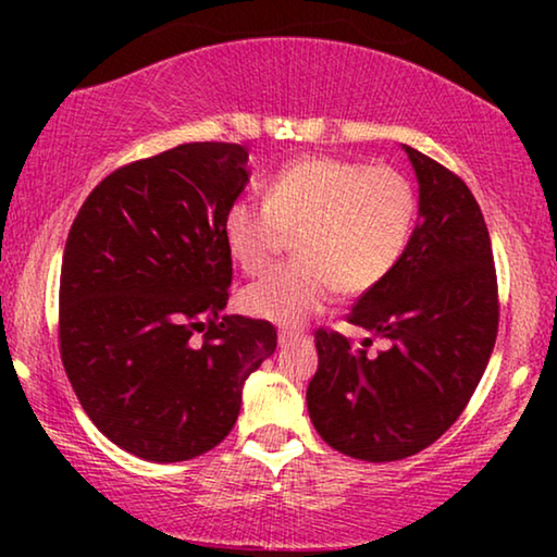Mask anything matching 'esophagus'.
<instances>
[{
  "label": "esophagus",
  "instance_id": "esophagus-1",
  "mask_svg": "<svg viewBox=\"0 0 557 557\" xmlns=\"http://www.w3.org/2000/svg\"><path fill=\"white\" fill-rule=\"evenodd\" d=\"M296 339H299V334H294V332H278V347L292 345V342H296Z\"/></svg>",
  "mask_w": 557,
  "mask_h": 557
}]
</instances>
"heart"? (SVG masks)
<instances>
[{
	"mask_svg": "<svg viewBox=\"0 0 557 557\" xmlns=\"http://www.w3.org/2000/svg\"><path fill=\"white\" fill-rule=\"evenodd\" d=\"M416 220L410 182L391 166L337 157H301L273 174L265 205L235 200L223 238L240 271L263 273L296 233L299 261L240 294L246 314L296 326L342 292L368 294L406 253Z\"/></svg>",
	"mask_w": 557,
	"mask_h": 557,
	"instance_id": "heart-1",
	"label": "heart"
}]
</instances>
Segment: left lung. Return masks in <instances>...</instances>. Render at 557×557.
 I'll return each mask as SVG.
<instances>
[{
  "mask_svg": "<svg viewBox=\"0 0 557 557\" xmlns=\"http://www.w3.org/2000/svg\"><path fill=\"white\" fill-rule=\"evenodd\" d=\"M418 180V227L383 284L357 299L349 322L387 342L368 357L347 337L317 332L309 418L339 454L398 461L451 429L482 380L497 339V276L484 215L469 187L403 144Z\"/></svg>",
  "mask_w": 557,
  "mask_h": 557,
  "instance_id": "8db88e82",
  "label": "left lung"
}]
</instances>
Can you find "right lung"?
<instances>
[{
  "mask_svg": "<svg viewBox=\"0 0 557 557\" xmlns=\"http://www.w3.org/2000/svg\"><path fill=\"white\" fill-rule=\"evenodd\" d=\"M246 164L240 144H180L109 174L67 233L65 372L96 429L144 461L215 448L250 372L276 349L269 322L223 314L233 278L223 218L248 185Z\"/></svg>",
  "mask_w": 557,
  "mask_h": 557,
  "instance_id": "1",
  "label": "right lung"
}]
</instances>
